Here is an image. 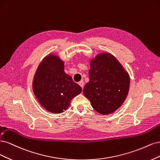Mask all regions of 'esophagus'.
Instances as JSON below:
<instances>
[{"label":"esophagus","mask_w":160,"mask_h":160,"mask_svg":"<svg viewBox=\"0 0 160 160\" xmlns=\"http://www.w3.org/2000/svg\"><path fill=\"white\" fill-rule=\"evenodd\" d=\"M78 84L82 88H84V81L83 80H81L80 82H79V83H78Z\"/></svg>","instance_id":"1"}]
</instances>
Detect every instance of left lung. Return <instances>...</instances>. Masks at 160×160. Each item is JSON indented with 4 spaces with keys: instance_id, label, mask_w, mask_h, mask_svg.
<instances>
[{
    "instance_id": "8db88e82",
    "label": "left lung",
    "mask_w": 160,
    "mask_h": 160,
    "mask_svg": "<svg viewBox=\"0 0 160 160\" xmlns=\"http://www.w3.org/2000/svg\"><path fill=\"white\" fill-rule=\"evenodd\" d=\"M90 64L89 82L84 86L83 93L99 114H112L126 99L130 76L110 53L96 55Z\"/></svg>"
}]
</instances>
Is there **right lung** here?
Wrapping results in <instances>:
<instances>
[{"mask_svg":"<svg viewBox=\"0 0 160 160\" xmlns=\"http://www.w3.org/2000/svg\"><path fill=\"white\" fill-rule=\"evenodd\" d=\"M32 90L37 100L47 111L59 114L66 110L82 88L64 72V62L55 54L43 58L36 71Z\"/></svg>","mask_w":160,"mask_h":160,"instance_id":"obj_1","label":"right lung"}]
</instances>
